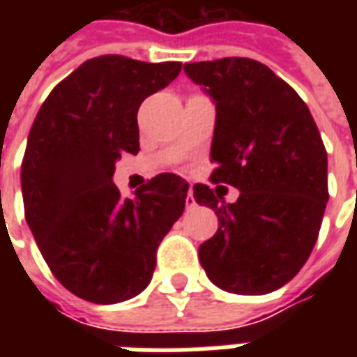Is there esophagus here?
I'll return each instance as SVG.
<instances>
[{
  "label": "esophagus",
  "instance_id": "34e87169",
  "mask_svg": "<svg viewBox=\"0 0 357 357\" xmlns=\"http://www.w3.org/2000/svg\"><path fill=\"white\" fill-rule=\"evenodd\" d=\"M185 204L191 208V206H195L197 202H195V197H193V189L189 187V191H187V199H185Z\"/></svg>",
  "mask_w": 357,
  "mask_h": 357
}]
</instances>
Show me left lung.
Here are the masks:
<instances>
[{"label":"left lung","mask_w":357,"mask_h":357,"mask_svg":"<svg viewBox=\"0 0 357 357\" xmlns=\"http://www.w3.org/2000/svg\"><path fill=\"white\" fill-rule=\"evenodd\" d=\"M187 76L216 102L212 183L241 191L225 202L195 183V201L216 212V235L199 258L210 281L235 294L289 283L312 255L329 199L327 151L307 105L255 59L185 63Z\"/></svg>","instance_id":"left-lung-1"}]
</instances>
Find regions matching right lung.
Masks as SVG:
<instances>
[{"mask_svg":"<svg viewBox=\"0 0 357 357\" xmlns=\"http://www.w3.org/2000/svg\"><path fill=\"white\" fill-rule=\"evenodd\" d=\"M181 63L101 55L59 82L30 128L20 183L24 218L43 260L65 289L116 304L139 294L156 248L185 210L189 183L158 174L124 199L114 162L137 155V110Z\"/></svg>","mask_w":357,"mask_h":357,"instance_id":"1","label":"right lung"}]
</instances>
